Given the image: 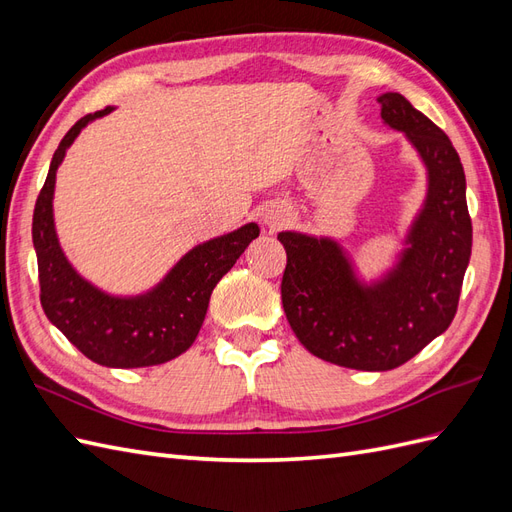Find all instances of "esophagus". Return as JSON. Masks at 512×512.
Masks as SVG:
<instances>
[{"instance_id": "34e87169", "label": "esophagus", "mask_w": 512, "mask_h": 512, "mask_svg": "<svg viewBox=\"0 0 512 512\" xmlns=\"http://www.w3.org/2000/svg\"><path fill=\"white\" fill-rule=\"evenodd\" d=\"M290 220V211L286 207H271L262 213V222H265L271 230L282 228Z\"/></svg>"}]
</instances>
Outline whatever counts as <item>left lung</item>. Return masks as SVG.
<instances>
[{"label":"left lung","instance_id":"left-lung-1","mask_svg":"<svg viewBox=\"0 0 512 512\" xmlns=\"http://www.w3.org/2000/svg\"><path fill=\"white\" fill-rule=\"evenodd\" d=\"M382 121L404 132L427 170V194L391 269L371 282L331 237L282 230L288 262L282 303L294 335L322 361L389 371L453 322L472 254L466 175L448 136L395 91L378 98Z\"/></svg>","mask_w":512,"mask_h":512}]
</instances>
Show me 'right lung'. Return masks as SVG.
Instances as JSON below:
<instances>
[{"label":"right lung","instance_id":"obj_1","mask_svg":"<svg viewBox=\"0 0 512 512\" xmlns=\"http://www.w3.org/2000/svg\"><path fill=\"white\" fill-rule=\"evenodd\" d=\"M115 111L85 115L61 138L36 200L32 239L38 258L40 301L46 318L87 359L104 367H151L188 350L203 327L213 288L258 235L256 222L194 245L162 280L141 294H111L72 267L55 230L53 196L57 168L87 123Z\"/></svg>","mask_w":512,"mask_h":512}]
</instances>
